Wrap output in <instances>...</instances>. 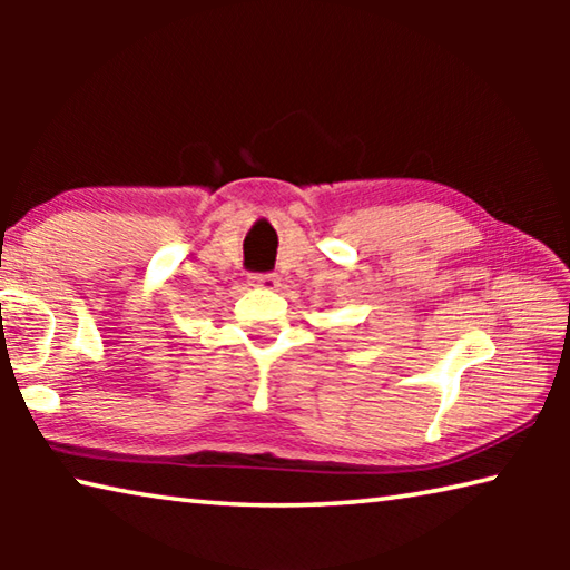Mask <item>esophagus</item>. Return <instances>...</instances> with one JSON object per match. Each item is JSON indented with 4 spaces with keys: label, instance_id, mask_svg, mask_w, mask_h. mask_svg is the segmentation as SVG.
Listing matches in <instances>:
<instances>
[{
    "label": "esophagus",
    "instance_id": "1",
    "mask_svg": "<svg viewBox=\"0 0 570 570\" xmlns=\"http://www.w3.org/2000/svg\"><path fill=\"white\" fill-rule=\"evenodd\" d=\"M250 286H256V288H276L278 286V278H276V274H254V276H250Z\"/></svg>",
    "mask_w": 570,
    "mask_h": 570
}]
</instances>
